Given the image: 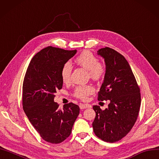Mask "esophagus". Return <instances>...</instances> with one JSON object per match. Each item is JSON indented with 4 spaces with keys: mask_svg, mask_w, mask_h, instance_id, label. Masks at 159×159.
<instances>
[{
    "mask_svg": "<svg viewBox=\"0 0 159 159\" xmlns=\"http://www.w3.org/2000/svg\"><path fill=\"white\" fill-rule=\"evenodd\" d=\"M80 109L83 110V109H85L88 108H90V106L88 104H80Z\"/></svg>",
    "mask_w": 159,
    "mask_h": 159,
    "instance_id": "1",
    "label": "esophagus"
}]
</instances>
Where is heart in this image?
I'll use <instances>...</instances> for the list:
<instances>
[{
	"label": "heart",
	"instance_id": "b5f03b06",
	"mask_svg": "<svg viewBox=\"0 0 159 159\" xmlns=\"http://www.w3.org/2000/svg\"><path fill=\"white\" fill-rule=\"evenodd\" d=\"M78 65L88 70L90 78L94 80H100L104 78L106 74V67L102 63L98 62V59L91 51H84L75 59ZM72 67L70 62H66L63 66L61 75L63 82H69L71 79ZM95 89L92 85H84L77 86L74 89V96L81 100H86L92 94Z\"/></svg>",
	"mask_w": 159,
	"mask_h": 159
}]
</instances>
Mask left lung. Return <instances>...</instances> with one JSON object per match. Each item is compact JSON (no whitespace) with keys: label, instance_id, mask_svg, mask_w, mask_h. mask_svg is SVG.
<instances>
[{"label":"left lung","instance_id":"8db88e82","mask_svg":"<svg viewBox=\"0 0 159 159\" xmlns=\"http://www.w3.org/2000/svg\"><path fill=\"white\" fill-rule=\"evenodd\" d=\"M98 55L106 63L104 82L98 100H109L110 104L104 110L99 106H93L96 118L92 126L98 138L115 143L125 136L136 121L141 102L140 88L122 55L107 47L98 50Z\"/></svg>","mask_w":159,"mask_h":159}]
</instances>
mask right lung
Returning <instances> with one entry per match:
<instances>
[{"mask_svg": "<svg viewBox=\"0 0 159 159\" xmlns=\"http://www.w3.org/2000/svg\"><path fill=\"white\" fill-rule=\"evenodd\" d=\"M77 50H65L49 46L41 50L30 62L23 84V108L30 122L47 142L58 144L71 134L80 114L74 103L59 109L55 93L63 86V66Z\"/></svg>", "mask_w": 159, "mask_h": 159, "instance_id": "add662e5", "label": "right lung"}]
</instances>
